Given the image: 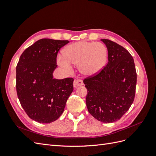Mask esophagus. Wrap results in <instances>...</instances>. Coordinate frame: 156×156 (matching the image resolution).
<instances>
[{
	"instance_id": "esophagus-1",
	"label": "esophagus",
	"mask_w": 156,
	"mask_h": 156,
	"mask_svg": "<svg viewBox=\"0 0 156 156\" xmlns=\"http://www.w3.org/2000/svg\"><path fill=\"white\" fill-rule=\"evenodd\" d=\"M83 85V82L81 79H75V81L73 82V86L75 88H77L78 87L80 86H82Z\"/></svg>"
}]
</instances>
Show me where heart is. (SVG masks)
Wrapping results in <instances>:
<instances>
[{"label":"heart","mask_w":156,"mask_h":156,"mask_svg":"<svg viewBox=\"0 0 156 156\" xmlns=\"http://www.w3.org/2000/svg\"><path fill=\"white\" fill-rule=\"evenodd\" d=\"M62 55L57 56V63L68 72L72 69V64L79 65L84 75L92 76L100 73L105 66L108 58L106 47L101 43L81 41L68 45Z\"/></svg>","instance_id":"heart-1"}]
</instances>
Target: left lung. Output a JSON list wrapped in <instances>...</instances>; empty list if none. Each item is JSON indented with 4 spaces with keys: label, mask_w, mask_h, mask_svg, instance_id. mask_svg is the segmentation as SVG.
Returning <instances> with one entry per match:
<instances>
[{
    "label": "left lung",
    "mask_w": 156,
    "mask_h": 156,
    "mask_svg": "<svg viewBox=\"0 0 156 156\" xmlns=\"http://www.w3.org/2000/svg\"><path fill=\"white\" fill-rule=\"evenodd\" d=\"M101 40L107 48L108 62L100 73L84 79L86 104L96 119L112 123L120 120L134 101L136 73L128 51L114 41Z\"/></svg>",
    "instance_id": "left-lung-1"
}]
</instances>
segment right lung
<instances>
[{"label":"right lung","instance_id":"obj_1","mask_svg":"<svg viewBox=\"0 0 156 156\" xmlns=\"http://www.w3.org/2000/svg\"><path fill=\"white\" fill-rule=\"evenodd\" d=\"M68 40L44 38L27 48L16 67L17 94L23 109L31 119L48 124L62 114L73 90V79L53 78L56 56Z\"/></svg>","mask_w":156,"mask_h":156}]
</instances>
